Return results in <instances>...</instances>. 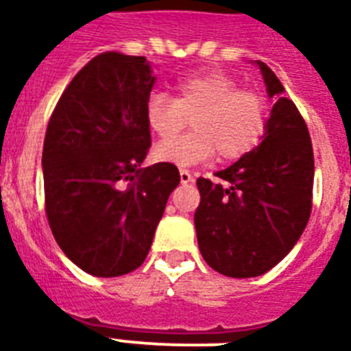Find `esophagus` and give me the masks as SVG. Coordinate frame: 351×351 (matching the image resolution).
<instances>
[{"mask_svg":"<svg viewBox=\"0 0 351 351\" xmlns=\"http://www.w3.org/2000/svg\"><path fill=\"white\" fill-rule=\"evenodd\" d=\"M180 182H182V184H191V182H193L191 173H189L187 169H182L180 171Z\"/></svg>","mask_w":351,"mask_h":351,"instance_id":"esophagus-1","label":"esophagus"}]
</instances>
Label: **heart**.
Segmentation results:
<instances>
[{
  "mask_svg": "<svg viewBox=\"0 0 351 351\" xmlns=\"http://www.w3.org/2000/svg\"><path fill=\"white\" fill-rule=\"evenodd\" d=\"M175 98L154 93L145 100L143 118L160 138L153 158L176 167H191L209 160H239L261 143L267 120V101L255 89L220 69H204L180 76L173 84ZM192 117L193 131L169 138Z\"/></svg>",
  "mask_w": 351,
  "mask_h": 351,
  "instance_id": "obj_1",
  "label": "heart"
}]
</instances>
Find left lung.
<instances>
[{
    "mask_svg": "<svg viewBox=\"0 0 351 351\" xmlns=\"http://www.w3.org/2000/svg\"><path fill=\"white\" fill-rule=\"evenodd\" d=\"M267 95L278 96L264 140L220 182L198 178L195 211L204 261L226 277H258L277 266L304 231L313 198V147L304 118L266 63L258 62Z\"/></svg>",
    "mask_w": 351,
    "mask_h": 351,
    "instance_id": "1",
    "label": "left lung"
}]
</instances>
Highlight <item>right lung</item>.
<instances>
[{
    "instance_id": "1",
    "label": "right lung",
    "mask_w": 351,
    "mask_h": 351,
    "mask_svg": "<svg viewBox=\"0 0 351 351\" xmlns=\"http://www.w3.org/2000/svg\"><path fill=\"white\" fill-rule=\"evenodd\" d=\"M154 76L143 56L101 52L67 85L43 142L45 213L62 251L95 277L140 267L176 165L140 167L151 147L143 106Z\"/></svg>"
}]
</instances>
